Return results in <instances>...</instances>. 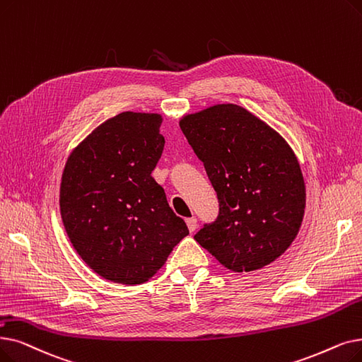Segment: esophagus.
Here are the masks:
<instances>
[{
  "instance_id": "esophagus-1",
  "label": "esophagus",
  "mask_w": 362,
  "mask_h": 362,
  "mask_svg": "<svg viewBox=\"0 0 362 362\" xmlns=\"http://www.w3.org/2000/svg\"><path fill=\"white\" fill-rule=\"evenodd\" d=\"M186 225H187V229H189L191 232H194L197 229V218L195 217H187L186 218Z\"/></svg>"
}]
</instances>
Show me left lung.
Segmentation results:
<instances>
[{"mask_svg": "<svg viewBox=\"0 0 362 362\" xmlns=\"http://www.w3.org/2000/svg\"><path fill=\"white\" fill-rule=\"evenodd\" d=\"M179 125L220 202L217 220L195 241L232 272L275 262L296 240L306 207L302 168L287 140L235 103L186 114Z\"/></svg>", "mask_w": 362, "mask_h": 362, "instance_id": "left-lung-1", "label": "left lung"}]
</instances>
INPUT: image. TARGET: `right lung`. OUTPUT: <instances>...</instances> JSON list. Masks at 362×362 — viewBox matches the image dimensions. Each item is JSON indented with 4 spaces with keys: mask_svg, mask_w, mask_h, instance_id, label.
I'll list each match as a JSON object with an SVG mask.
<instances>
[{
    "mask_svg": "<svg viewBox=\"0 0 362 362\" xmlns=\"http://www.w3.org/2000/svg\"><path fill=\"white\" fill-rule=\"evenodd\" d=\"M164 118L121 112L69 153L60 182V216L71 244L102 278L144 284L189 230L151 176L164 148Z\"/></svg>",
    "mask_w": 362,
    "mask_h": 362,
    "instance_id": "1",
    "label": "right lung"
}]
</instances>
